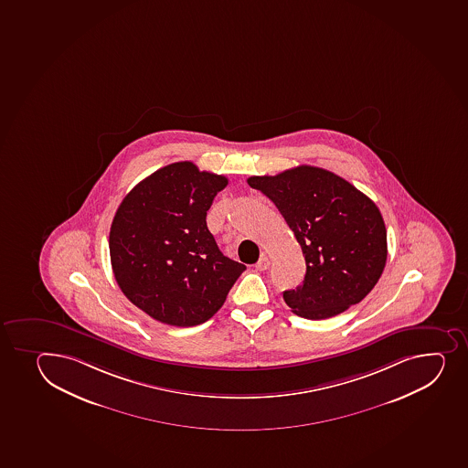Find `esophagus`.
Returning <instances> with one entry per match:
<instances>
[{
  "mask_svg": "<svg viewBox=\"0 0 468 468\" xmlns=\"http://www.w3.org/2000/svg\"><path fill=\"white\" fill-rule=\"evenodd\" d=\"M269 265H271V260H269L267 256H262V258H260V261L256 262L255 269L256 271H267Z\"/></svg>",
  "mask_w": 468,
  "mask_h": 468,
  "instance_id": "1",
  "label": "esophagus"
}]
</instances>
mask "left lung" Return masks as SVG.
<instances>
[{"instance_id":"1","label":"left lung","mask_w":468,"mask_h":468,"mask_svg":"<svg viewBox=\"0 0 468 468\" xmlns=\"http://www.w3.org/2000/svg\"><path fill=\"white\" fill-rule=\"evenodd\" d=\"M247 183L273 201L305 258L303 284L282 294L293 314L332 318L370 293L387 261L386 224L370 197L314 165Z\"/></svg>"}]
</instances>
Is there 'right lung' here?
<instances>
[{
    "label": "right lung",
    "instance_id": "add662e5",
    "mask_svg": "<svg viewBox=\"0 0 468 468\" xmlns=\"http://www.w3.org/2000/svg\"><path fill=\"white\" fill-rule=\"evenodd\" d=\"M229 179L190 161L165 165L122 199L109 235L122 293L159 323L192 327L212 318L246 265L222 255L207 210Z\"/></svg>",
    "mask_w": 468,
    "mask_h": 468
}]
</instances>
